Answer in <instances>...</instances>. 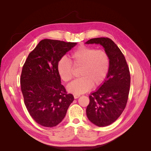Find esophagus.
<instances>
[{
	"instance_id": "34e87169",
	"label": "esophagus",
	"mask_w": 151,
	"mask_h": 151,
	"mask_svg": "<svg viewBox=\"0 0 151 151\" xmlns=\"http://www.w3.org/2000/svg\"><path fill=\"white\" fill-rule=\"evenodd\" d=\"M74 98H75V99H77V98H79V97H80V95H79V94H74Z\"/></svg>"
}]
</instances>
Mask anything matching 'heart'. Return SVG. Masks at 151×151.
Masks as SVG:
<instances>
[{"mask_svg":"<svg viewBox=\"0 0 151 151\" xmlns=\"http://www.w3.org/2000/svg\"><path fill=\"white\" fill-rule=\"evenodd\" d=\"M72 65L74 68H81V77L71 83L67 89L70 93L79 94L104 83L108 74L110 61L104 50L81 45L70 55V61L62 58L57 63L58 74L64 82L70 81L74 77Z\"/></svg>","mask_w":151,"mask_h":151,"instance_id":"1","label":"heart"}]
</instances>
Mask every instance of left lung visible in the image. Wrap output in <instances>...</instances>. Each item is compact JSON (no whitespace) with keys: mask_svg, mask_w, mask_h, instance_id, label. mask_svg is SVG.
<instances>
[{"mask_svg":"<svg viewBox=\"0 0 151 151\" xmlns=\"http://www.w3.org/2000/svg\"><path fill=\"white\" fill-rule=\"evenodd\" d=\"M87 44H100L109 57L108 74L99 88L89 96L86 115L98 127L115 122L124 110L130 86V74L125 58L120 48L109 38H92Z\"/></svg>","mask_w":151,"mask_h":151,"instance_id":"obj_1","label":"left lung"}]
</instances>
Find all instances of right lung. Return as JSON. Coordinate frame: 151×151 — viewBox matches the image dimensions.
I'll return each instance as SVG.
<instances>
[{"label":"right lung","instance_id":"right-lung-1","mask_svg":"<svg viewBox=\"0 0 151 151\" xmlns=\"http://www.w3.org/2000/svg\"><path fill=\"white\" fill-rule=\"evenodd\" d=\"M77 43L44 39L27 58L20 77L25 106L40 125L53 127L65 117L74 101L61 84L57 63Z\"/></svg>","mask_w":151,"mask_h":151}]
</instances>
